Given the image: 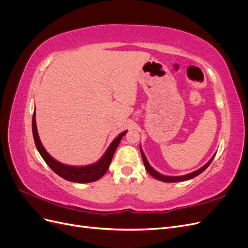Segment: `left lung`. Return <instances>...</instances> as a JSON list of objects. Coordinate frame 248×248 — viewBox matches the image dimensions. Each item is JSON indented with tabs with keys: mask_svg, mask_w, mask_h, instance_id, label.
<instances>
[{
	"mask_svg": "<svg viewBox=\"0 0 248 248\" xmlns=\"http://www.w3.org/2000/svg\"><path fill=\"white\" fill-rule=\"evenodd\" d=\"M140 153H141V157H142V161H144V164H145V168H146V170H147V171L149 172V174L151 175L152 177H154L155 179L159 180V181L168 182V183H171V182H182V181H186V180H190V179H192V178H194V177L199 176L200 174H202V172L204 171V170L210 166V163L212 162V160H213V158H214V156H215V154H214V155L212 156V158L210 159V160L205 164L204 167H202L201 169H199V170H194V171H192V172H189V174H186V175H183V176H166V175L160 174V172L155 170L151 166H150V163L148 162V160H147V158H146V156H145L144 152H142L141 148H140Z\"/></svg>",
	"mask_w": 248,
	"mask_h": 248,
	"instance_id": "1",
	"label": "left lung"
}]
</instances>
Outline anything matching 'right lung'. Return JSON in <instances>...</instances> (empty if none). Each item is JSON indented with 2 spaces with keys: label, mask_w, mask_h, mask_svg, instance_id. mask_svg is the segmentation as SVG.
<instances>
[{
  "label": "right lung",
  "mask_w": 248,
  "mask_h": 248,
  "mask_svg": "<svg viewBox=\"0 0 248 248\" xmlns=\"http://www.w3.org/2000/svg\"><path fill=\"white\" fill-rule=\"evenodd\" d=\"M32 130H33V137H34L36 148L38 150V152L40 153L43 160L46 162L47 166L60 177H62L65 180H68V181L77 182V183L94 182L106 174L109 168V164L111 162L112 156H114L116 149L122 140V137H124L127 133V130L120 133L119 136L111 141V144L108 148L106 153L103 154V156L97 162L89 164V166L74 167V166H68V164L59 162L54 158V157H51L46 152V150L44 149V147L42 146L40 141L38 131H37L35 111L32 119Z\"/></svg>",
  "instance_id": "right-lung-1"
}]
</instances>
